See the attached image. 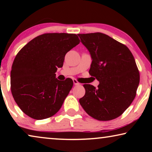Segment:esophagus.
I'll list each match as a JSON object with an SVG mask.
<instances>
[{
	"mask_svg": "<svg viewBox=\"0 0 152 152\" xmlns=\"http://www.w3.org/2000/svg\"><path fill=\"white\" fill-rule=\"evenodd\" d=\"M73 84L75 85V86H77V85H80V83H79L77 82V80H75V79H74V80H73Z\"/></svg>",
	"mask_w": 152,
	"mask_h": 152,
	"instance_id": "1",
	"label": "esophagus"
}]
</instances>
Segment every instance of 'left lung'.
Masks as SVG:
<instances>
[{
	"mask_svg": "<svg viewBox=\"0 0 152 152\" xmlns=\"http://www.w3.org/2000/svg\"><path fill=\"white\" fill-rule=\"evenodd\" d=\"M92 58L89 73L99 84H84L80 104L91 117L108 121L119 117L136 95L140 74L132 53L125 45L100 32L78 34Z\"/></svg>",
	"mask_w": 152,
	"mask_h": 152,
	"instance_id": "1",
	"label": "left lung"
}]
</instances>
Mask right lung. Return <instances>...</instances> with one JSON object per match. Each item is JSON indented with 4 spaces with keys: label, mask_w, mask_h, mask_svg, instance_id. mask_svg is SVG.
Returning a JSON list of instances; mask_svg holds the SVG:
<instances>
[{
    "label": "right lung",
    "mask_w": 152,
    "mask_h": 152,
    "mask_svg": "<svg viewBox=\"0 0 152 152\" xmlns=\"http://www.w3.org/2000/svg\"><path fill=\"white\" fill-rule=\"evenodd\" d=\"M77 35L47 33L35 37L16 55L11 70V91L21 111L35 120L57 113L73 82L58 80L66 54L80 43Z\"/></svg>",
    "instance_id": "obj_1"
}]
</instances>
